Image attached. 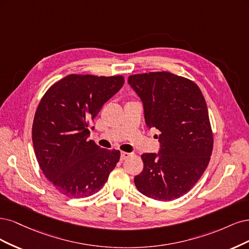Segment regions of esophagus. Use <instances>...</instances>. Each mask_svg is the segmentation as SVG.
<instances>
[{"mask_svg":"<svg viewBox=\"0 0 249 249\" xmlns=\"http://www.w3.org/2000/svg\"><path fill=\"white\" fill-rule=\"evenodd\" d=\"M130 156H131V154L128 153V152H121V160H125Z\"/></svg>","mask_w":249,"mask_h":249,"instance_id":"esophagus-1","label":"esophagus"}]
</instances>
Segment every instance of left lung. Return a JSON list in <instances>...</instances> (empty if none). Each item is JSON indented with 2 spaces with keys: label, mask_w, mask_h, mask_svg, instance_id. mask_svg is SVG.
<instances>
[{
  "label": "left lung",
  "mask_w": 249,
  "mask_h": 249,
  "mask_svg": "<svg viewBox=\"0 0 249 249\" xmlns=\"http://www.w3.org/2000/svg\"><path fill=\"white\" fill-rule=\"evenodd\" d=\"M128 84L140 96L146 124L160 132L159 153L142 155L138 190L150 198L170 202L194 187L210 161L213 132L198 86L188 78L158 71L133 74Z\"/></svg>",
  "instance_id": "obj_1"
}]
</instances>
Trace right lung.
I'll use <instances>...</instances> for the list:
<instances>
[{
    "instance_id": "add662e5",
    "label": "right lung",
    "mask_w": 249,
    "mask_h": 249,
    "mask_svg": "<svg viewBox=\"0 0 249 249\" xmlns=\"http://www.w3.org/2000/svg\"><path fill=\"white\" fill-rule=\"evenodd\" d=\"M124 76L69 74L45 92L32 140L45 177L62 195L81 198L99 191L120 159L119 150L88 140L89 122L122 88Z\"/></svg>"
}]
</instances>
